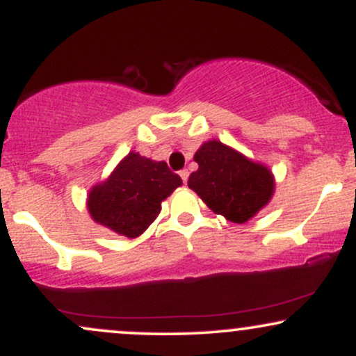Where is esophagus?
<instances>
[{
  "label": "esophagus",
  "instance_id": "1",
  "mask_svg": "<svg viewBox=\"0 0 356 356\" xmlns=\"http://www.w3.org/2000/svg\"><path fill=\"white\" fill-rule=\"evenodd\" d=\"M179 174H181L182 181H184V184H186V182H187V179H189V172H187V170L184 169V170H181V172H179Z\"/></svg>",
  "mask_w": 356,
  "mask_h": 356
}]
</instances>
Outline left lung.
Returning a JSON list of instances; mask_svg holds the SVG:
<instances>
[{"label":"left lung","mask_w":356,"mask_h":356,"mask_svg":"<svg viewBox=\"0 0 356 356\" xmlns=\"http://www.w3.org/2000/svg\"><path fill=\"white\" fill-rule=\"evenodd\" d=\"M199 169L191 174V187L211 211L231 222L243 224L271 201L275 177L263 164L219 140L201 145L194 155Z\"/></svg>","instance_id":"1"}]
</instances>
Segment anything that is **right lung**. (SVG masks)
I'll return each instance as SVG.
<instances>
[{"label": "right lung", "instance_id": "right-lung-1", "mask_svg": "<svg viewBox=\"0 0 356 356\" xmlns=\"http://www.w3.org/2000/svg\"><path fill=\"white\" fill-rule=\"evenodd\" d=\"M182 184L167 167L130 152L107 181L93 186L88 194V212L95 222L125 238H137L161 212V202Z\"/></svg>", "mask_w": 356, "mask_h": 356}]
</instances>
